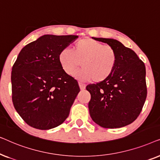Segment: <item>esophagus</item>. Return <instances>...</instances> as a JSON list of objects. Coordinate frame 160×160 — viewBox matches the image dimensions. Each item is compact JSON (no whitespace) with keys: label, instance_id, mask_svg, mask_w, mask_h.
<instances>
[{"label":"esophagus","instance_id":"1","mask_svg":"<svg viewBox=\"0 0 160 160\" xmlns=\"http://www.w3.org/2000/svg\"><path fill=\"white\" fill-rule=\"evenodd\" d=\"M78 85H79L80 89H82V90H83V89H85V87H86V86H85V84H82V82H78Z\"/></svg>","mask_w":160,"mask_h":160}]
</instances>
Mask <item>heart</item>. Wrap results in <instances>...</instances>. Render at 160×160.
I'll list each match as a JSON object with an SVG mask.
<instances>
[{
	"label": "heart",
	"instance_id": "heart-1",
	"mask_svg": "<svg viewBox=\"0 0 160 160\" xmlns=\"http://www.w3.org/2000/svg\"><path fill=\"white\" fill-rule=\"evenodd\" d=\"M63 71L71 75L82 62L83 68L74 76L80 81L101 82L110 77L117 63L115 49L92 38H83L76 42L71 49H63L58 55Z\"/></svg>",
	"mask_w": 160,
	"mask_h": 160
}]
</instances>
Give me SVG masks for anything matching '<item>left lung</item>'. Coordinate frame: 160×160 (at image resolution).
I'll return each mask as SVG.
<instances>
[{"label": "left lung", "mask_w": 160, "mask_h": 160, "mask_svg": "<svg viewBox=\"0 0 160 160\" xmlns=\"http://www.w3.org/2000/svg\"><path fill=\"white\" fill-rule=\"evenodd\" d=\"M92 38L114 48L117 63L106 80L87 86L91 95L89 114L96 124L104 128L128 125L139 116L147 95L145 65L133 50L119 41Z\"/></svg>", "instance_id": "obj_1"}]
</instances>
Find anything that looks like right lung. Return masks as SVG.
Masks as SVG:
<instances>
[{
    "label": "right lung",
    "mask_w": 160,
    "mask_h": 160,
    "mask_svg": "<svg viewBox=\"0 0 160 160\" xmlns=\"http://www.w3.org/2000/svg\"><path fill=\"white\" fill-rule=\"evenodd\" d=\"M77 36L44 35L19 52L12 67V102L28 125L49 130L62 123L80 89L77 81L63 71L61 50Z\"/></svg>",
    "instance_id": "right-lung-1"
}]
</instances>
